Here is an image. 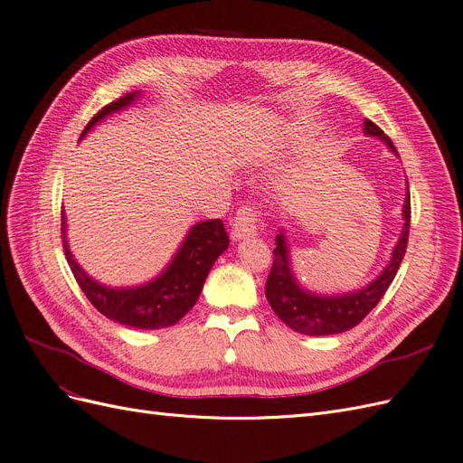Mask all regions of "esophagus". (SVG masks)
Returning <instances> with one entry per match:
<instances>
[{"label":"esophagus","instance_id":"1","mask_svg":"<svg viewBox=\"0 0 463 463\" xmlns=\"http://www.w3.org/2000/svg\"><path fill=\"white\" fill-rule=\"evenodd\" d=\"M259 213L253 206H241L232 222V237L235 241L245 240V237L257 235L259 232Z\"/></svg>","mask_w":463,"mask_h":463}]
</instances>
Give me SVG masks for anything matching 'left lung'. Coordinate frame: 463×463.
Returning <instances> with one entry per match:
<instances>
[{
	"label": "left lung",
	"instance_id": "left-lung-1",
	"mask_svg": "<svg viewBox=\"0 0 463 463\" xmlns=\"http://www.w3.org/2000/svg\"><path fill=\"white\" fill-rule=\"evenodd\" d=\"M363 129H365V135L381 138L392 152L398 154L394 143H392L383 133V129L376 128L371 119H365ZM402 216L403 228L394 250H392V259L386 264V269L378 274L369 286L352 293H344V296H318V293L303 289L291 272L289 249L286 243L284 230L279 232L276 237L274 262L264 288L266 299H269L279 320H284L289 328L307 335L340 334L357 326L359 322L374 309L376 303L383 299L386 289L392 284V279L396 278V272L405 255V249H408L411 220L410 187L405 191Z\"/></svg>",
	"mask_w": 463,
	"mask_h": 463
}]
</instances>
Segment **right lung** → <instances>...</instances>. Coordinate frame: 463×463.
<instances>
[{
	"instance_id": "add662e5",
	"label": "right lung",
	"mask_w": 463,
	"mask_h": 463,
	"mask_svg": "<svg viewBox=\"0 0 463 463\" xmlns=\"http://www.w3.org/2000/svg\"><path fill=\"white\" fill-rule=\"evenodd\" d=\"M138 94H141L138 90L129 92L121 96L119 100L104 106L89 121L85 131L80 133V138L106 116L128 108L135 98H138ZM65 233V213H61L65 259L69 266H71V272L77 279V284L85 291L89 301L109 320L119 322L123 326L141 330L165 328L184 318L191 307L197 303L201 289L204 286V279L210 269H213V264L230 245V237L226 233V228H223L222 220L199 222L189 230L184 243L177 249L175 257L165 266V270L160 276L150 279L148 284L143 286L108 288L92 279L77 264L71 250H69Z\"/></svg>"
}]
</instances>
